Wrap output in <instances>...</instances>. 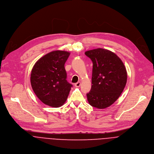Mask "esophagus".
I'll list each match as a JSON object with an SVG mask.
<instances>
[{
    "mask_svg": "<svg viewBox=\"0 0 154 154\" xmlns=\"http://www.w3.org/2000/svg\"><path fill=\"white\" fill-rule=\"evenodd\" d=\"M80 85H81V82H78L75 84V86L76 87H79Z\"/></svg>",
    "mask_w": 154,
    "mask_h": 154,
    "instance_id": "34e87169",
    "label": "esophagus"
}]
</instances>
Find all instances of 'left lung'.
I'll return each instance as SVG.
<instances>
[{
	"instance_id": "left-lung-1",
	"label": "left lung",
	"mask_w": 154,
	"mask_h": 154,
	"mask_svg": "<svg viewBox=\"0 0 154 154\" xmlns=\"http://www.w3.org/2000/svg\"><path fill=\"white\" fill-rule=\"evenodd\" d=\"M93 63L91 88L87 94L90 106L107 108L113 104L123 91L128 74L121 59L113 52L97 48L85 52Z\"/></svg>"
}]
</instances>
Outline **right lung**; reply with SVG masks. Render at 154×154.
Listing matches in <instances>:
<instances>
[{
    "label": "right lung",
    "mask_w": 154,
    "mask_h": 154,
    "mask_svg": "<svg viewBox=\"0 0 154 154\" xmlns=\"http://www.w3.org/2000/svg\"><path fill=\"white\" fill-rule=\"evenodd\" d=\"M70 53L56 50L41 57L31 72L30 82L37 97L53 107L62 106L66 101L71 87L67 79L64 64Z\"/></svg>",
    "instance_id": "1"
}]
</instances>
